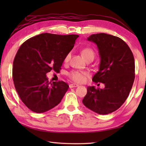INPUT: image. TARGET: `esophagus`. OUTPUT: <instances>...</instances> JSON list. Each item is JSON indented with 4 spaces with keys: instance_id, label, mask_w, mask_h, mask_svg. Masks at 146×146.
Segmentation results:
<instances>
[{
    "instance_id": "1",
    "label": "esophagus",
    "mask_w": 146,
    "mask_h": 146,
    "mask_svg": "<svg viewBox=\"0 0 146 146\" xmlns=\"http://www.w3.org/2000/svg\"><path fill=\"white\" fill-rule=\"evenodd\" d=\"M78 84H70V88L78 87Z\"/></svg>"
}]
</instances>
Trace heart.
Returning a JSON list of instances; mask_svg holds the SVG:
<instances>
[{
  "label": "heart",
  "instance_id": "obj_1",
  "mask_svg": "<svg viewBox=\"0 0 146 146\" xmlns=\"http://www.w3.org/2000/svg\"><path fill=\"white\" fill-rule=\"evenodd\" d=\"M82 55L84 57L86 58V60L92 58L93 59L95 57V52L92 49L90 48H85L82 50ZM71 56V53H69L65 57V62H68L70 60ZM88 73L86 71H76L74 70L71 71L70 73H68L69 77L73 81L78 83H82L84 82L86 80V76H87Z\"/></svg>",
  "mask_w": 146,
  "mask_h": 146
}]
</instances>
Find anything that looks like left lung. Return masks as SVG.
Here are the masks:
<instances>
[{
    "instance_id": "obj_1",
    "label": "left lung",
    "mask_w": 146,
    "mask_h": 146,
    "mask_svg": "<svg viewBox=\"0 0 146 146\" xmlns=\"http://www.w3.org/2000/svg\"><path fill=\"white\" fill-rule=\"evenodd\" d=\"M88 40L97 44L100 57L99 70L93 76L104 89L90 86L82 103L100 115L117 110L129 94L135 80V59L127 44L117 36L106 33L93 34Z\"/></svg>"
}]
</instances>
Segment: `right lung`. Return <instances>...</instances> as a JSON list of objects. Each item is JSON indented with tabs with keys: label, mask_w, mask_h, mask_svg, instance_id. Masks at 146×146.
Instances as JSON below:
<instances>
[{
	"label": "right lung",
	"mask_w": 146,
	"mask_h": 146,
	"mask_svg": "<svg viewBox=\"0 0 146 146\" xmlns=\"http://www.w3.org/2000/svg\"><path fill=\"white\" fill-rule=\"evenodd\" d=\"M78 36L42 33L19 48L13 60V80L19 97L32 111L46 112L61 102L69 86L63 81L49 82L46 73L60 71Z\"/></svg>",
	"instance_id": "add662e5"
}]
</instances>
